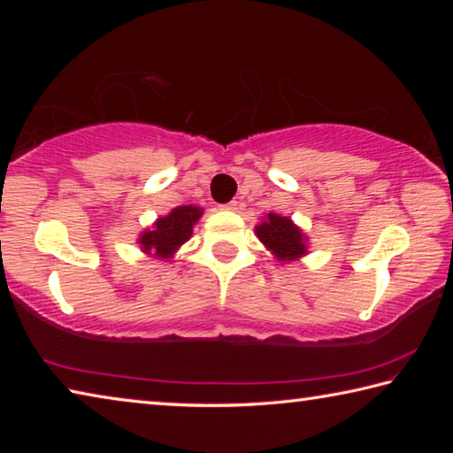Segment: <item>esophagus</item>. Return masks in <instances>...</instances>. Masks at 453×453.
Here are the masks:
<instances>
[{
    "mask_svg": "<svg viewBox=\"0 0 453 453\" xmlns=\"http://www.w3.org/2000/svg\"><path fill=\"white\" fill-rule=\"evenodd\" d=\"M221 210H226V211H235V210H237V202L224 203V205H221Z\"/></svg>",
    "mask_w": 453,
    "mask_h": 453,
    "instance_id": "34e87169",
    "label": "esophagus"
}]
</instances>
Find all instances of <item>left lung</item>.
Segmentation results:
<instances>
[{
  "instance_id": "obj_1",
  "label": "left lung",
  "mask_w": 453,
  "mask_h": 453,
  "mask_svg": "<svg viewBox=\"0 0 453 453\" xmlns=\"http://www.w3.org/2000/svg\"><path fill=\"white\" fill-rule=\"evenodd\" d=\"M257 240L265 245V250L281 264L297 262V259L308 256L310 237L303 229L294 224V219L281 213L270 211L256 226Z\"/></svg>"
}]
</instances>
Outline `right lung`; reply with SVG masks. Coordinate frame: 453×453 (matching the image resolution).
<instances>
[{
    "mask_svg": "<svg viewBox=\"0 0 453 453\" xmlns=\"http://www.w3.org/2000/svg\"><path fill=\"white\" fill-rule=\"evenodd\" d=\"M202 216L203 210L197 205H178L167 216L157 218L150 227H145L137 235V243L145 256L170 262L175 251L194 234V226Z\"/></svg>",
    "mask_w": 453,
    "mask_h": 453,
    "instance_id": "obj_1",
    "label": "right lung"
}]
</instances>
